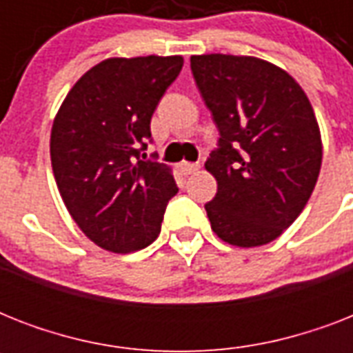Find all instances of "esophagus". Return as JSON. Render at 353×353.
I'll list each match as a JSON object with an SVG mask.
<instances>
[{
	"label": "esophagus",
	"instance_id": "1",
	"mask_svg": "<svg viewBox=\"0 0 353 353\" xmlns=\"http://www.w3.org/2000/svg\"><path fill=\"white\" fill-rule=\"evenodd\" d=\"M179 170H181L185 176H190V174L199 170V165L198 163H187V161H183L181 165H179Z\"/></svg>",
	"mask_w": 353,
	"mask_h": 353
}]
</instances>
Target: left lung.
Wrapping results in <instances>:
<instances>
[{
    "label": "left lung",
    "mask_w": 353,
    "mask_h": 353,
    "mask_svg": "<svg viewBox=\"0 0 353 353\" xmlns=\"http://www.w3.org/2000/svg\"><path fill=\"white\" fill-rule=\"evenodd\" d=\"M190 69L220 132L205 163L218 181L205 205L210 227L231 245H265L317 183L323 143L312 104L291 74L260 58L199 54Z\"/></svg>",
    "instance_id": "left-lung-1"
}]
</instances>
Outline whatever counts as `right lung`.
Here are the masks:
<instances>
[{
    "label": "right lung",
    "instance_id": "obj_1",
    "mask_svg": "<svg viewBox=\"0 0 353 353\" xmlns=\"http://www.w3.org/2000/svg\"><path fill=\"white\" fill-rule=\"evenodd\" d=\"M183 57L108 58L71 88L51 130V165L69 214L97 245L144 249L177 194L172 170L141 159L150 121Z\"/></svg>",
    "mask_w": 353,
    "mask_h": 353
}]
</instances>
